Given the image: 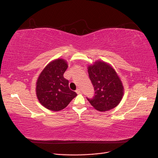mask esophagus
Wrapping results in <instances>:
<instances>
[{"label":"esophagus","instance_id":"34e87169","mask_svg":"<svg viewBox=\"0 0 158 158\" xmlns=\"http://www.w3.org/2000/svg\"><path fill=\"white\" fill-rule=\"evenodd\" d=\"M76 92L78 94H80L81 93V90H80V88H78L76 90Z\"/></svg>","mask_w":158,"mask_h":158}]
</instances>
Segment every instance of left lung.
Returning <instances> with one entry per match:
<instances>
[{
	"label": "left lung",
	"instance_id": "left-lung-1",
	"mask_svg": "<svg viewBox=\"0 0 158 158\" xmlns=\"http://www.w3.org/2000/svg\"><path fill=\"white\" fill-rule=\"evenodd\" d=\"M89 79L94 88L93 98L87 99L98 111H106L117 107L124 94V88L117 73L109 64L98 60L88 66Z\"/></svg>",
	"mask_w": 158,
	"mask_h": 158
}]
</instances>
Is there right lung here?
I'll list each match as a JSON object with an SVG mask.
<instances>
[{
	"label": "right lung",
	"mask_w": 158,
	"mask_h": 158,
	"mask_svg": "<svg viewBox=\"0 0 158 158\" xmlns=\"http://www.w3.org/2000/svg\"><path fill=\"white\" fill-rule=\"evenodd\" d=\"M68 68L63 59L51 62L43 70L36 83V95L43 106L51 111L64 109L77 94L69 86L63 74Z\"/></svg>",
	"instance_id": "obj_1"
}]
</instances>
